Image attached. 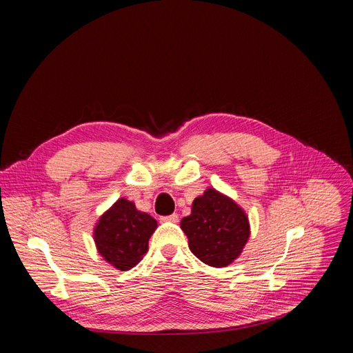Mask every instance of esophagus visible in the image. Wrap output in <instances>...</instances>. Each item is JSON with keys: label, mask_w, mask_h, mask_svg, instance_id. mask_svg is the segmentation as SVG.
Segmentation results:
<instances>
[{"label": "esophagus", "mask_w": 353, "mask_h": 353, "mask_svg": "<svg viewBox=\"0 0 353 353\" xmlns=\"http://www.w3.org/2000/svg\"><path fill=\"white\" fill-rule=\"evenodd\" d=\"M160 219H162L163 222H178L179 216L176 215V213H172V215H169V216H162Z\"/></svg>", "instance_id": "1"}]
</instances>
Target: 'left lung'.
<instances>
[{
  "label": "left lung",
  "instance_id": "1",
  "mask_svg": "<svg viewBox=\"0 0 353 353\" xmlns=\"http://www.w3.org/2000/svg\"><path fill=\"white\" fill-rule=\"evenodd\" d=\"M188 248L203 263L223 268L236 261L250 236L249 218L232 199L208 188L181 219Z\"/></svg>",
  "mask_w": 353,
  "mask_h": 353
}]
</instances>
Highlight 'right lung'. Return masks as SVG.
Masks as SVG:
<instances>
[{
	"instance_id": "add662e5",
	"label": "right lung",
	"mask_w": 353,
	"mask_h": 353,
	"mask_svg": "<svg viewBox=\"0 0 353 353\" xmlns=\"http://www.w3.org/2000/svg\"><path fill=\"white\" fill-rule=\"evenodd\" d=\"M157 222L140 212L132 201L119 199L100 216L94 228V241L105 262L128 271L143 259Z\"/></svg>"
}]
</instances>
